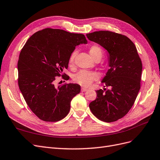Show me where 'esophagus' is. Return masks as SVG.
I'll list each match as a JSON object with an SVG mask.
<instances>
[{"mask_svg":"<svg viewBox=\"0 0 160 160\" xmlns=\"http://www.w3.org/2000/svg\"><path fill=\"white\" fill-rule=\"evenodd\" d=\"M88 90L87 89V88H82V89H81V91L82 92H87Z\"/></svg>","mask_w":160,"mask_h":160,"instance_id":"esophagus-1","label":"esophagus"}]
</instances>
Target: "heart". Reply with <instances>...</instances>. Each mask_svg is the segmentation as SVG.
<instances>
[{"mask_svg": "<svg viewBox=\"0 0 160 160\" xmlns=\"http://www.w3.org/2000/svg\"><path fill=\"white\" fill-rule=\"evenodd\" d=\"M103 50L98 45H92L90 49V55L91 57L96 60L97 58L101 59L103 56ZM76 56V51H73L69 58V64L72 65L74 63V58ZM99 76L96 72H90V71L82 70L76 73L73 76V80L76 83L80 84L82 86L88 87L90 86L93 81L97 80Z\"/></svg>", "mask_w": 160, "mask_h": 160, "instance_id": "1", "label": "heart"}]
</instances>
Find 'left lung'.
I'll use <instances>...</instances> for the list:
<instances>
[{
  "label": "left lung",
  "instance_id": "8db88e82",
  "mask_svg": "<svg viewBox=\"0 0 160 160\" xmlns=\"http://www.w3.org/2000/svg\"><path fill=\"white\" fill-rule=\"evenodd\" d=\"M86 36L108 51L109 67L102 80L109 89L96 91L97 98L90 103V109L99 120L116 121L128 113L138 96L142 61L135 45L125 35L99 31L87 33Z\"/></svg>",
  "mask_w": 160,
  "mask_h": 160
}]
</instances>
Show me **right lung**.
Wrapping results in <instances>:
<instances>
[{"label":"right lung","instance_id":"1","mask_svg":"<svg viewBox=\"0 0 160 160\" xmlns=\"http://www.w3.org/2000/svg\"><path fill=\"white\" fill-rule=\"evenodd\" d=\"M87 43L83 34L46 28L32 35L23 46L18 62V86L29 108L40 119L56 122L68 115L80 86L56 87L55 77L68 68L75 47Z\"/></svg>","mask_w":160,"mask_h":160}]
</instances>
